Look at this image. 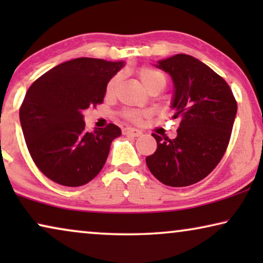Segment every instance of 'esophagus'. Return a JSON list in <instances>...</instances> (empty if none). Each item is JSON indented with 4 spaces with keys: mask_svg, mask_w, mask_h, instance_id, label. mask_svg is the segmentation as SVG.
I'll use <instances>...</instances> for the list:
<instances>
[{
    "mask_svg": "<svg viewBox=\"0 0 263 263\" xmlns=\"http://www.w3.org/2000/svg\"><path fill=\"white\" fill-rule=\"evenodd\" d=\"M123 133H124V135L135 136V138H138V136L142 135V132L139 130V129H136V128H125Z\"/></svg>",
    "mask_w": 263,
    "mask_h": 263,
    "instance_id": "obj_1",
    "label": "esophagus"
}]
</instances>
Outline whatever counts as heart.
Returning a JSON list of instances; mask_svg holds the SVG:
<instances>
[{"mask_svg":"<svg viewBox=\"0 0 263 263\" xmlns=\"http://www.w3.org/2000/svg\"><path fill=\"white\" fill-rule=\"evenodd\" d=\"M138 75L140 81H141L143 87H145L147 91H149V89L152 88H159L161 91V89L166 86V77H165L161 71L154 69V68L141 67L138 70ZM118 82H120V75H116V77H114L109 82H107L105 88L106 97L114 96ZM145 116H147V114L140 112V111H127V112H125V117L133 122H140L142 120V117Z\"/></svg>","mask_w":263,"mask_h":263,"instance_id":"obj_1","label":"heart"}]
</instances>
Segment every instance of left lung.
I'll list each match as a JSON object with an SVG mask.
<instances>
[{"label":"left lung","instance_id":"left-lung-1","mask_svg":"<svg viewBox=\"0 0 263 263\" xmlns=\"http://www.w3.org/2000/svg\"><path fill=\"white\" fill-rule=\"evenodd\" d=\"M154 66L171 77L172 118L181 123L175 139L153 133L157 151L146 164L164 184L192 185L210 175L224 156L237 103L224 79L195 57L177 53Z\"/></svg>","mask_w":263,"mask_h":263}]
</instances>
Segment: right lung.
<instances>
[{
	"mask_svg": "<svg viewBox=\"0 0 263 263\" xmlns=\"http://www.w3.org/2000/svg\"><path fill=\"white\" fill-rule=\"evenodd\" d=\"M123 61L79 57L43 74L28 88L20 123L32 159L51 181L80 186L92 181L121 136L115 124L87 130L82 112L103 103L107 82Z\"/></svg>",
	"mask_w": 263,
	"mask_h": 263,
	"instance_id": "obj_1",
	"label": "right lung"
}]
</instances>
